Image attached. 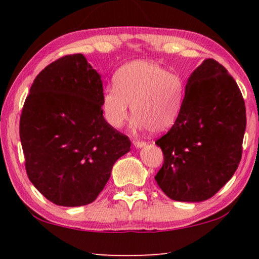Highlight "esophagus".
<instances>
[{"label":"esophagus","mask_w":259,"mask_h":259,"mask_svg":"<svg viewBox=\"0 0 259 259\" xmlns=\"http://www.w3.org/2000/svg\"><path fill=\"white\" fill-rule=\"evenodd\" d=\"M133 144L136 148H142L144 146H146V142H140V140H134Z\"/></svg>","instance_id":"34e87169"}]
</instances>
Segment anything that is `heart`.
Instances as JSON below:
<instances>
[{
	"mask_svg": "<svg viewBox=\"0 0 259 259\" xmlns=\"http://www.w3.org/2000/svg\"><path fill=\"white\" fill-rule=\"evenodd\" d=\"M185 99V82L151 60H134L122 66L114 76V87H107L102 97V111L114 129L124 125L130 116L135 126L161 134L176 123Z\"/></svg>",
	"mask_w": 259,
	"mask_h": 259,
	"instance_id": "b5f03b06",
	"label": "heart"
}]
</instances>
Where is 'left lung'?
<instances>
[{
    "mask_svg": "<svg viewBox=\"0 0 259 259\" xmlns=\"http://www.w3.org/2000/svg\"><path fill=\"white\" fill-rule=\"evenodd\" d=\"M245 123L234 78L218 61L204 59L187 78L177 122L155 142L164 155L155 176L164 194L182 202L216 194L238 169Z\"/></svg>",
    "mask_w": 259,
    "mask_h": 259,
    "instance_id": "1",
    "label": "left lung"
}]
</instances>
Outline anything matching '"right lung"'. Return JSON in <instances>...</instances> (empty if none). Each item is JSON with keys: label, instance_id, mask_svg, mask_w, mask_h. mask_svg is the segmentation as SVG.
Segmentation results:
<instances>
[{"label": "right lung", "instance_id": "obj_1", "mask_svg": "<svg viewBox=\"0 0 259 259\" xmlns=\"http://www.w3.org/2000/svg\"><path fill=\"white\" fill-rule=\"evenodd\" d=\"M103 93L102 76L82 54L48 65L30 87L19 126L26 171L57 205L94 202L130 151L129 138L104 119Z\"/></svg>", "mask_w": 259, "mask_h": 259}]
</instances>
